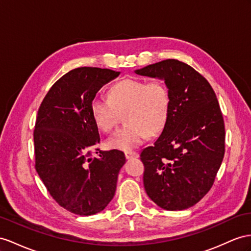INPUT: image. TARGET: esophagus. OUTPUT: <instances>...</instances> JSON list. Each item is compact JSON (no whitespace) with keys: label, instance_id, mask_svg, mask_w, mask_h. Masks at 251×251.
I'll use <instances>...</instances> for the list:
<instances>
[{"label":"esophagus","instance_id":"1","mask_svg":"<svg viewBox=\"0 0 251 251\" xmlns=\"http://www.w3.org/2000/svg\"><path fill=\"white\" fill-rule=\"evenodd\" d=\"M125 157H126V159H128V160L136 159V158L139 157V153L136 152V151H127V152H125Z\"/></svg>","mask_w":251,"mask_h":251}]
</instances>
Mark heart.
<instances>
[{
	"label": "heart",
	"mask_w": 251,
	"mask_h": 251,
	"mask_svg": "<svg viewBox=\"0 0 251 251\" xmlns=\"http://www.w3.org/2000/svg\"><path fill=\"white\" fill-rule=\"evenodd\" d=\"M108 99L98 96L92 100L91 114L101 131L110 132L117 127L120 113H125L127 126L107 140L108 149L131 151L145 142L149 132L156 133L169 118L171 95L165 83L126 78L112 85Z\"/></svg>",
	"instance_id": "b5f03b06"
}]
</instances>
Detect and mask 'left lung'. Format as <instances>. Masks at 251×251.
Listing matches in <instances>:
<instances>
[{"instance_id":"left-lung-1","label":"left lung","mask_w":251,"mask_h":251,"mask_svg":"<svg viewBox=\"0 0 251 251\" xmlns=\"http://www.w3.org/2000/svg\"><path fill=\"white\" fill-rule=\"evenodd\" d=\"M134 73L164 80L171 95L161 134L140 155L146 194L164 210L188 209L210 191L224 158L225 126L216 95L202 75L176 59Z\"/></svg>"}]
</instances>
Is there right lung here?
<instances>
[{
    "instance_id": "1",
    "label": "right lung",
    "mask_w": 251,
    "mask_h": 251,
    "mask_svg": "<svg viewBox=\"0 0 251 251\" xmlns=\"http://www.w3.org/2000/svg\"><path fill=\"white\" fill-rule=\"evenodd\" d=\"M119 75L109 69H74L54 83L38 110L36 171L55 201L77 215H93L107 207L126 161L124 152L117 150L90 156L100 141L92 100Z\"/></svg>"
}]
</instances>
